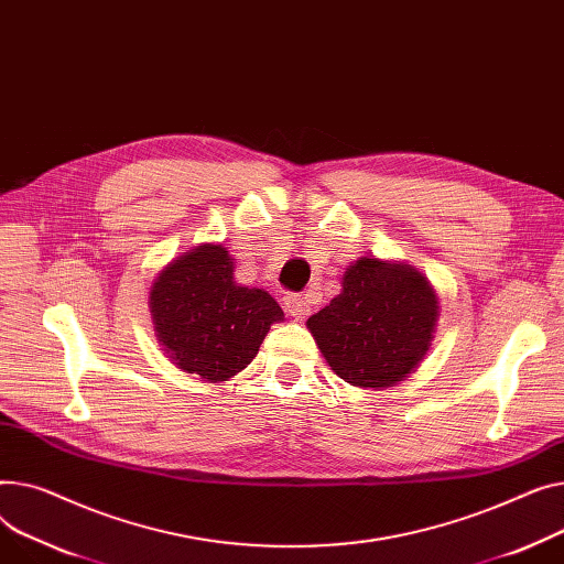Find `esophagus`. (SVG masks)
Returning a JSON list of instances; mask_svg holds the SVG:
<instances>
[{"mask_svg":"<svg viewBox=\"0 0 564 564\" xmlns=\"http://www.w3.org/2000/svg\"><path fill=\"white\" fill-rule=\"evenodd\" d=\"M284 307L289 312V316L303 321L310 314V301L301 293H286L284 295Z\"/></svg>","mask_w":564,"mask_h":564,"instance_id":"esophagus-1","label":"esophagus"}]
</instances>
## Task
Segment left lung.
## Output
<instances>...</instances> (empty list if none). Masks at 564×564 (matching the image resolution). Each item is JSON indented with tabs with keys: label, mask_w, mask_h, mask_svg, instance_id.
Masks as SVG:
<instances>
[{
	"label": "left lung",
	"mask_w": 564,
	"mask_h": 564,
	"mask_svg": "<svg viewBox=\"0 0 564 564\" xmlns=\"http://www.w3.org/2000/svg\"><path fill=\"white\" fill-rule=\"evenodd\" d=\"M437 318L440 297L414 267L361 257L346 269L341 293L307 327L341 380L384 389L419 367Z\"/></svg>",
	"instance_id": "8db88e82"
}]
</instances>
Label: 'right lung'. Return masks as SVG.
I'll list each match as a JSON object with an SVG mask.
<instances>
[{"label": "right lung", "mask_w": 564, "mask_h": 564, "mask_svg": "<svg viewBox=\"0 0 564 564\" xmlns=\"http://www.w3.org/2000/svg\"><path fill=\"white\" fill-rule=\"evenodd\" d=\"M150 312L165 355L207 382L243 371L284 318L271 293L235 282V259L214 243L180 254L156 275Z\"/></svg>", "instance_id": "obj_1"}]
</instances>
